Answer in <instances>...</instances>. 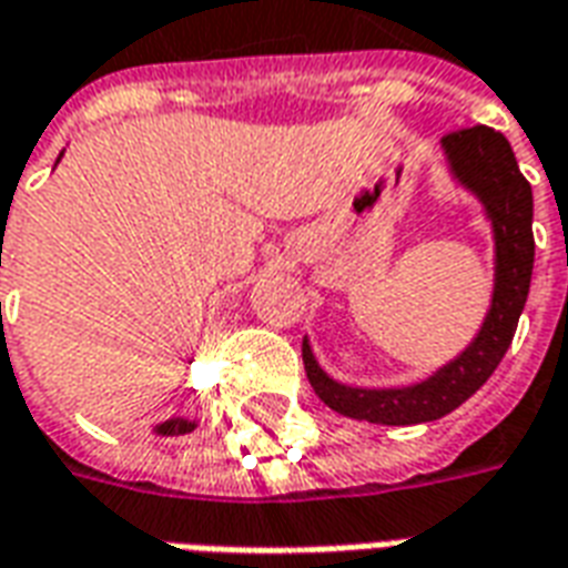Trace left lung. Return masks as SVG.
Wrapping results in <instances>:
<instances>
[{
	"label": "left lung",
	"instance_id": "obj_1",
	"mask_svg": "<svg viewBox=\"0 0 568 568\" xmlns=\"http://www.w3.org/2000/svg\"><path fill=\"white\" fill-rule=\"evenodd\" d=\"M440 145L450 161L453 175L475 191L493 222V236H496L493 307L475 344L463 356L453 358L450 365H444L428 381L405 389H358L332 381L316 365L310 344L304 341L301 353L313 393L344 417L368 419L383 426H414V423L440 419L489 381V374L499 368L501 356L508 353L517 332L529 295V280H532V258H536L532 187L520 173L508 140L487 124L453 130L440 140Z\"/></svg>",
	"mask_w": 568,
	"mask_h": 568
}]
</instances>
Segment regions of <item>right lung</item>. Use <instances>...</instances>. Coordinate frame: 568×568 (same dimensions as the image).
<instances>
[{"mask_svg":"<svg viewBox=\"0 0 568 568\" xmlns=\"http://www.w3.org/2000/svg\"><path fill=\"white\" fill-rule=\"evenodd\" d=\"M191 428H194V423H191V419L175 417V419H166V423H161V426H158V435H185V432H191Z\"/></svg>","mask_w":568,"mask_h":568,"instance_id":"add662e5","label":"right lung"}]
</instances>
